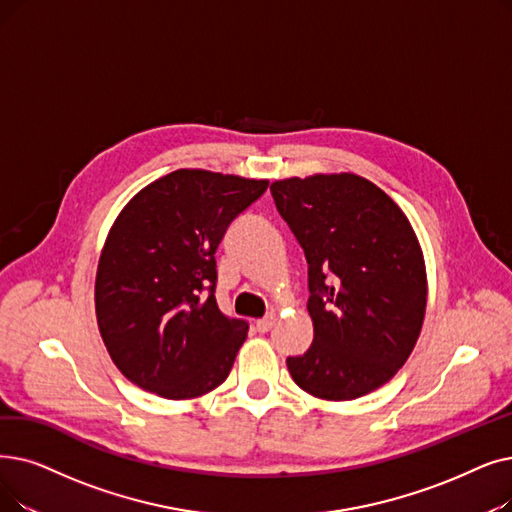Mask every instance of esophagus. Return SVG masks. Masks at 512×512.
Returning <instances> with one entry per match:
<instances>
[{
	"mask_svg": "<svg viewBox=\"0 0 512 512\" xmlns=\"http://www.w3.org/2000/svg\"><path fill=\"white\" fill-rule=\"evenodd\" d=\"M274 322H276V316H274V314H268L265 318H261V320L255 322V328H257V332H268V330H272Z\"/></svg>",
	"mask_w": 512,
	"mask_h": 512,
	"instance_id": "obj_1",
	"label": "esophagus"
}]
</instances>
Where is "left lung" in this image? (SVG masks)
I'll use <instances>...</instances> for the list:
<instances>
[{
	"mask_svg": "<svg viewBox=\"0 0 512 512\" xmlns=\"http://www.w3.org/2000/svg\"><path fill=\"white\" fill-rule=\"evenodd\" d=\"M307 259L314 343L286 358L293 381L330 402L385 385L406 364L427 307V272L408 217L353 173L270 186Z\"/></svg>",
	"mask_w": 512,
	"mask_h": 512,
	"instance_id": "left-lung-1",
	"label": "left lung"
}]
</instances>
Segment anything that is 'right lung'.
Listing matches in <instances>:
<instances>
[{
	"instance_id": "1",
	"label": "right lung",
	"mask_w": 512,
	"mask_h": 512,
	"mask_svg": "<svg viewBox=\"0 0 512 512\" xmlns=\"http://www.w3.org/2000/svg\"><path fill=\"white\" fill-rule=\"evenodd\" d=\"M265 190L268 180L177 169L119 213L98 263L96 316L133 385L192 399L228 379L249 324L217 307L215 251Z\"/></svg>"
}]
</instances>
